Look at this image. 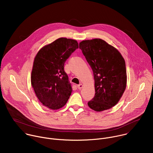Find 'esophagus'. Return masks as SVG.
Here are the masks:
<instances>
[{
	"label": "esophagus",
	"mask_w": 153,
	"mask_h": 153,
	"mask_svg": "<svg viewBox=\"0 0 153 153\" xmlns=\"http://www.w3.org/2000/svg\"><path fill=\"white\" fill-rule=\"evenodd\" d=\"M83 85L82 84H79V85H77V88L80 90V89H82L83 88Z\"/></svg>",
	"instance_id": "obj_1"
}]
</instances>
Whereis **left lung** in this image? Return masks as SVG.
Instances as JSON below:
<instances>
[{
	"label": "left lung",
	"instance_id": "1",
	"mask_svg": "<svg viewBox=\"0 0 153 153\" xmlns=\"http://www.w3.org/2000/svg\"><path fill=\"white\" fill-rule=\"evenodd\" d=\"M79 48L93 70L95 96L88 106L95 111H103L115 106L126 86L125 62L120 53L101 39L85 40Z\"/></svg>",
	"mask_w": 153,
	"mask_h": 153
}]
</instances>
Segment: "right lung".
<instances>
[{"label": "right lung", "mask_w": 153, "mask_h": 153, "mask_svg": "<svg viewBox=\"0 0 153 153\" xmlns=\"http://www.w3.org/2000/svg\"><path fill=\"white\" fill-rule=\"evenodd\" d=\"M78 48L77 40L60 37L43 47L34 57L31 86L39 100L51 110L62 108L71 96L73 91L64 63Z\"/></svg>", "instance_id": "obj_1"}]
</instances>
